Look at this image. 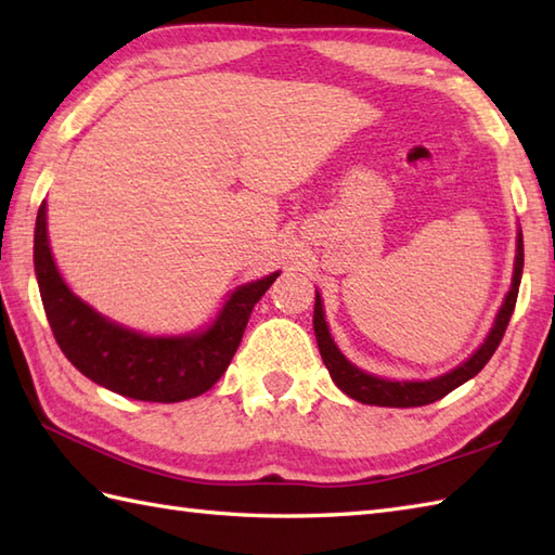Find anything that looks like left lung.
Listing matches in <instances>:
<instances>
[{"instance_id": "1", "label": "left lung", "mask_w": 555, "mask_h": 555, "mask_svg": "<svg viewBox=\"0 0 555 555\" xmlns=\"http://www.w3.org/2000/svg\"><path fill=\"white\" fill-rule=\"evenodd\" d=\"M522 267H525V245H522V233L517 235V257H515V274H513V288L505 296L503 308L496 317V324H493L489 338L485 340L473 358H469L465 364H460L457 370L448 372L439 379L431 382H386V379H376V376L362 372L358 367L340 356V350L332 340V334H328L326 322H324V310H322V298L317 293L314 298V336H317V346H320L322 360L326 364L328 374L336 382V386L344 391L346 396L360 400V403L367 405H382V408H420V405H429L434 400H439L448 396L457 388L460 384H465L467 379H473L475 374L485 370V364L491 360L493 352L501 346L505 328H508V322L515 310L517 302V291H520V279H522Z\"/></svg>"}]
</instances>
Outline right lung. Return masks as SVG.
I'll return each instance as SVG.
<instances>
[{"label": "right lung", "mask_w": 555, "mask_h": 555, "mask_svg": "<svg viewBox=\"0 0 555 555\" xmlns=\"http://www.w3.org/2000/svg\"><path fill=\"white\" fill-rule=\"evenodd\" d=\"M35 274L59 348L88 379L126 398L179 403L209 391L227 372L257 300L279 274L241 286L205 334L150 338L104 320L59 276L47 243L44 203L35 221Z\"/></svg>", "instance_id": "right-lung-1"}]
</instances>
